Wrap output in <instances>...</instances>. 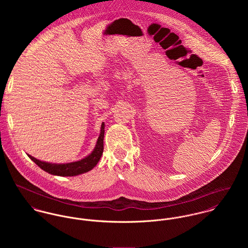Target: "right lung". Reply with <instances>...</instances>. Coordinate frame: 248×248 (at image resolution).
Wrapping results in <instances>:
<instances>
[{
	"label": "right lung",
	"mask_w": 248,
	"mask_h": 248,
	"mask_svg": "<svg viewBox=\"0 0 248 248\" xmlns=\"http://www.w3.org/2000/svg\"><path fill=\"white\" fill-rule=\"evenodd\" d=\"M104 134H105V123L103 122L101 125L99 138L97 139L96 145L93 151L84 158L77 161L69 162V163H50V162L39 160L35 157L31 156V155H28L42 170H44L48 174H51L54 176H60V177H75L91 171L98 163L104 150V145H103Z\"/></svg>",
	"instance_id": "obj_1"
}]
</instances>
